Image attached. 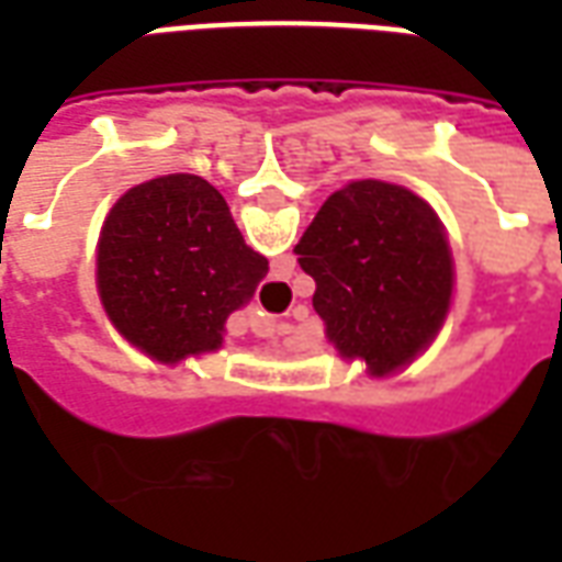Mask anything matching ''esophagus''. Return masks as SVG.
Here are the masks:
<instances>
[{"instance_id": "obj_1", "label": "esophagus", "mask_w": 562, "mask_h": 562, "mask_svg": "<svg viewBox=\"0 0 562 562\" xmlns=\"http://www.w3.org/2000/svg\"><path fill=\"white\" fill-rule=\"evenodd\" d=\"M249 330H252L256 337H277V334H280V325L270 316H265V313L252 310V313H249Z\"/></svg>"}]
</instances>
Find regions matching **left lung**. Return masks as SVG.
Here are the masks:
<instances>
[{"label": "left lung", "mask_w": 562, "mask_h": 562, "mask_svg": "<svg viewBox=\"0 0 562 562\" xmlns=\"http://www.w3.org/2000/svg\"><path fill=\"white\" fill-rule=\"evenodd\" d=\"M313 306L342 358L370 376L413 364L446 322L454 265L434 207L409 189L355 180L318 207L294 246Z\"/></svg>", "instance_id": "left-lung-1"}]
</instances>
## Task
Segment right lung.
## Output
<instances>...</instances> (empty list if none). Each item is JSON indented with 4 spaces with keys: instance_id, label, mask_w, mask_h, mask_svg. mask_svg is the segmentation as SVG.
I'll use <instances>...</instances> for the list:
<instances>
[{
    "instance_id": "1",
    "label": "right lung",
    "mask_w": 562,
    "mask_h": 562,
    "mask_svg": "<svg viewBox=\"0 0 562 562\" xmlns=\"http://www.w3.org/2000/svg\"><path fill=\"white\" fill-rule=\"evenodd\" d=\"M265 273L268 258L246 246L220 189L195 173L132 186L108 213L95 258L108 318L161 364L216 352L225 318Z\"/></svg>"
}]
</instances>
